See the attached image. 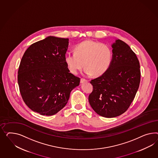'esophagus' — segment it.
Masks as SVG:
<instances>
[{
  "mask_svg": "<svg viewBox=\"0 0 158 158\" xmlns=\"http://www.w3.org/2000/svg\"><path fill=\"white\" fill-rule=\"evenodd\" d=\"M87 80H85V79H83V78H81V83H85V82H87Z\"/></svg>",
  "mask_w": 158,
  "mask_h": 158,
  "instance_id": "esophagus-1",
  "label": "esophagus"
}]
</instances>
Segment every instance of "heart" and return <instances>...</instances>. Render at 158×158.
<instances>
[{
    "label": "heart",
    "mask_w": 158,
    "mask_h": 158,
    "mask_svg": "<svg viewBox=\"0 0 158 158\" xmlns=\"http://www.w3.org/2000/svg\"><path fill=\"white\" fill-rule=\"evenodd\" d=\"M74 52L65 56L68 69L74 74H77L85 66L86 75L99 77L106 72L111 64L112 52L105 44L85 40L75 46Z\"/></svg>",
    "instance_id": "b5f03b06"
}]
</instances>
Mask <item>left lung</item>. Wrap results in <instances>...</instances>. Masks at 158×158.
<instances>
[{
	"label": "left lung",
	"mask_w": 158,
	"mask_h": 158,
	"mask_svg": "<svg viewBox=\"0 0 158 158\" xmlns=\"http://www.w3.org/2000/svg\"><path fill=\"white\" fill-rule=\"evenodd\" d=\"M111 64L106 72L91 80L90 105L98 114L113 118L123 114L132 102L140 81V63L128 44L116 40L111 45Z\"/></svg>",
	"instance_id": "left-lung-1"
}]
</instances>
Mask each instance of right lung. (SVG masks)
<instances>
[{
	"label": "right lung",
	"mask_w": 158,
	"mask_h": 158,
	"mask_svg": "<svg viewBox=\"0 0 158 158\" xmlns=\"http://www.w3.org/2000/svg\"><path fill=\"white\" fill-rule=\"evenodd\" d=\"M68 39L53 36L31 44L22 58L18 82L22 98L31 110L52 115L68 102L80 78L69 73L65 61Z\"/></svg>",
	"instance_id": "right-lung-1"
}]
</instances>
